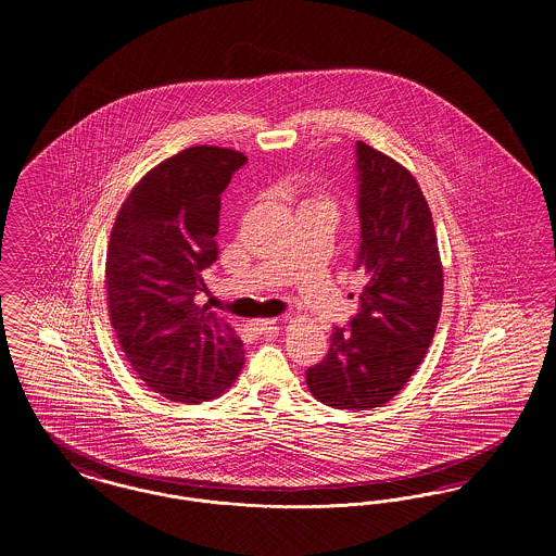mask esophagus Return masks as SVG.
Segmentation results:
<instances>
[{"instance_id":"esophagus-1","label":"esophagus","mask_w":556,"mask_h":556,"mask_svg":"<svg viewBox=\"0 0 556 556\" xmlns=\"http://www.w3.org/2000/svg\"><path fill=\"white\" fill-rule=\"evenodd\" d=\"M248 329H250L254 336H263L266 331L277 329V320H275V318H258V320H250V323H248Z\"/></svg>"}]
</instances>
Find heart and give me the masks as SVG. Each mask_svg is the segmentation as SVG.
Returning <instances> with one entry per match:
<instances>
[{
    "label": "heart",
    "mask_w": 556,
    "mask_h": 556,
    "mask_svg": "<svg viewBox=\"0 0 556 556\" xmlns=\"http://www.w3.org/2000/svg\"><path fill=\"white\" fill-rule=\"evenodd\" d=\"M300 208H311V211L327 214L329 218H336L338 211H340V202H338L336 193H331V191H327V189H320L317 193H313L311 198H306Z\"/></svg>",
    "instance_id": "heart-1"
}]
</instances>
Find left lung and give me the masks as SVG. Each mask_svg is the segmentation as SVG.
Returning a JSON list of instances; mask_svg holds the SVG:
<instances>
[{
    "label": "left lung",
    "instance_id": "left-lung-1",
    "mask_svg": "<svg viewBox=\"0 0 556 556\" xmlns=\"http://www.w3.org/2000/svg\"><path fill=\"white\" fill-rule=\"evenodd\" d=\"M365 275L358 313L336 327L329 352L306 370L318 402L369 410L390 402L421 365L442 311L444 270L424 191L396 160L356 141Z\"/></svg>",
    "mask_w": 556,
    "mask_h": 556
}]
</instances>
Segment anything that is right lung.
Wrapping results in <instances>:
<instances>
[{
	"label": "right lung",
	"mask_w": 556,
	"mask_h": 556,
	"mask_svg": "<svg viewBox=\"0 0 556 556\" xmlns=\"http://www.w3.org/2000/svg\"><path fill=\"white\" fill-rule=\"evenodd\" d=\"M245 160L195 146L160 162L132 187L110 233V323L139 379L175 402L220 396L243 367L233 327L195 295L218 258L220 193Z\"/></svg>",
	"instance_id": "1"
}]
</instances>
